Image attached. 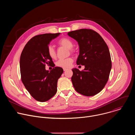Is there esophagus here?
I'll return each instance as SVG.
<instances>
[{
	"instance_id": "esophagus-1",
	"label": "esophagus",
	"mask_w": 135,
	"mask_h": 135,
	"mask_svg": "<svg viewBox=\"0 0 135 135\" xmlns=\"http://www.w3.org/2000/svg\"><path fill=\"white\" fill-rule=\"evenodd\" d=\"M67 70V69L66 68H64V71H66Z\"/></svg>"
}]
</instances>
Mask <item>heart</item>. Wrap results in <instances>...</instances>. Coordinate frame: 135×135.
Listing matches in <instances>:
<instances>
[{
    "label": "heart",
    "mask_w": 135,
    "mask_h": 135,
    "mask_svg": "<svg viewBox=\"0 0 135 135\" xmlns=\"http://www.w3.org/2000/svg\"><path fill=\"white\" fill-rule=\"evenodd\" d=\"M60 46H62L68 49L70 52L74 53L75 50L73 48V41L67 37H63L57 42ZM47 54L52 59H55L56 56V53L54 49L51 45H50L47 47ZM73 62V59L71 57H67L66 59H61L56 62V65L61 68H70Z\"/></svg>",
    "instance_id": "1"
}]
</instances>
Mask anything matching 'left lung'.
I'll list each match as a JSON object with an SVG mask.
<instances>
[{"label": "left lung", "mask_w": 135, "mask_h": 135, "mask_svg": "<svg viewBox=\"0 0 135 135\" xmlns=\"http://www.w3.org/2000/svg\"><path fill=\"white\" fill-rule=\"evenodd\" d=\"M68 35L79 45L77 65L85 66L82 71L72 69L73 86L82 95H94L103 89L109 78L112 61L108 47L102 36L92 29L76 30Z\"/></svg>", "instance_id": "1"}]
</instances>
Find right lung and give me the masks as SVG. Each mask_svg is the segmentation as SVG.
Segmentation results:
<instances>
[{"instance_id":"1","label":"right lung","mask_w":135,"mask_h":135,"mask_svg":"<svg viewBox=\"0 0 135 135\" xmlns=\"http://www.w3.org/2000/svg\"><path fill=\"white\" fill-rule=\"evenodd\" d=\"M60 33H44L34 36L25 45L20 56L22 82L30 95L37 101L50 100L57 91V80L64 72L55 67L50 71L45 66H55L47 54L48 45Z\"/></svg>"}]
</instances>
